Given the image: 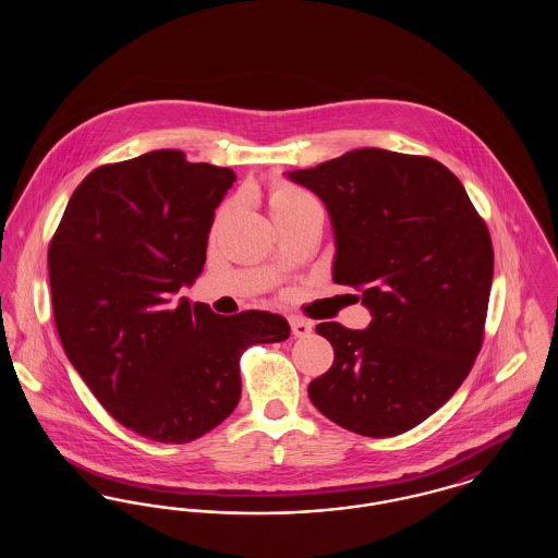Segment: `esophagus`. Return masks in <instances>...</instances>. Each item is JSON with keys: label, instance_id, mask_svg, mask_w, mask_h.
Returning <instances> with one entry per match:
<instances>
[{"label": "esophagus", "instance_id": "obj_1", "mask_svg": "<svg viewBox=\"0 0 558 558\" xmlns=\"http://www.w3.org/2000/svg\"><path fill=\"white\" fill-rule=\"evenodd\" d=\"M291 330L294 337L303 339V337H310V335H312V324H310L307 319L291 318Z\"/></svg>", "mask_w": 558, "mask_h": 558}]
</instances>
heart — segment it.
I'll use <instances>...</instances> for the list:
<instances>
[{"mask_svg": "<svg viewBox=\"0 0 558 558\" xmlns=\"http://www.w3.org/2000/svg\"><path fill=\"white\" fill-rule=\"evenodd\" d=\"M305 201H312V196L305 194V192L299 190V187L284 184V182L274 184L271 190H269V196H267V205H269V211H271L274 217L292 211L294 207L303 205Z\"/></svg>", "mask_w": 558, "mask_h": 558, "instance_id": "obj_1", "label": "heart"}]
</instances>
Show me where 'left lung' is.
<instances>
[{"label":"left lung","mask_w":558,"mask_h":558,"mask_svg":"<svg viewBox=\"0 0 558 558\" xmlns=\"http://www.w3.org/2000/svg\"><path fill=\"white\" fill-rule=\"evenodd\" d=\"M287 178L330 215L332 280L362 291L372 322H322L330 371L310 399L343 428L393 437L421 425L477 357L494 276L485 221L460 180L428 157L357 148Z\"/></svg>","instance_id":"obj_1"}]
</instances>
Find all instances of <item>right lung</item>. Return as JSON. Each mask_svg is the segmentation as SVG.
Wrapping results in <instances>:
<instances>
[{"mask_svg": "<svg viewBox=\"0 0 558 558\" xmlns=\"http://www.w3.org/2000/svg\"><path fill=\"white\" fill-rule=\"evenodd\" d=\"M228 167L153 150L94 169L73 192L48 251L53 319L66 357L121 425L187 444L240 399V355L280 343L289 322L213 314L178 296L205 266Z\"/></svg>", "mask_w": 558, "mask_h": 558, "instance_id": "add662e5", "label": "right lung"}]
</instances>
